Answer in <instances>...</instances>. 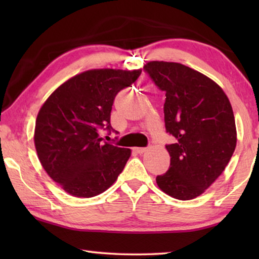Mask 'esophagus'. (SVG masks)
Returning <instances> with one entry per match:
<instances>
[{
  "label": "esophagus",
  "instance_id": "esophagus-1",
  "mask_svg": "<svg viewBox=\"0 0 259 259\" xmlns=\"http://www.w3.org/2000/svg\"><path fill=\"white\" fill-rule=\"evenodd\" d=\"M134 151L137 152L138 154H143V153H145L147 151V148H145V147H135Z\"/></svg>",
  "mask_w": 259,
  "mask_h": 259
}]
</instances>
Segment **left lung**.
Segmentation results:
<instances>
[{
	"label": "left lung",
	"instance_id": "obj_1",
	"mask_svg": "<svg viewBox=\"0 0 259 259\" xmlns=\"http://www.w3.org/2000/svg\"><path fill=\"white\" fill-rule=\"evenodd\" d=\"M144 68L165 91V130L176 139L165 146L170 166L156 177L157 186L175 199L198 198L223 174L235 150L230 100L211 78L183 64L153 60Z\"/></svg>",
	"mask_w": 259,
	"mask_h": 259
}]
</instances>
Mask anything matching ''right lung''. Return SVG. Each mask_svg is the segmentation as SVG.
<instances>
[{
    "instance_id": "add662e5",
    "label": "right lung",
    "mask_w": 259,
    "mask_h": 259,
    "mask_svg": "<svg viewBox=\"0 0 259 259\" xmlns=\"http://www.w3.org/2000/svg\"><path fill=\"white\" fill-rule=\"evenodd\" d=\"M140 73L142 69H89L60 84L41 106L34 130L37 157L69 195L102 194L124 169L131 150L103 142L102 131L112 130L115 96Z\"/></svg>"
}]
</instances>
